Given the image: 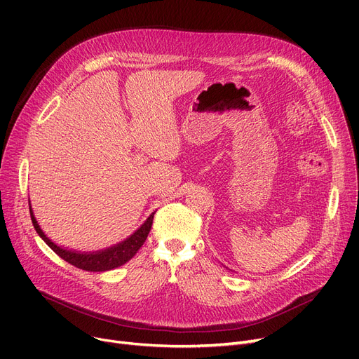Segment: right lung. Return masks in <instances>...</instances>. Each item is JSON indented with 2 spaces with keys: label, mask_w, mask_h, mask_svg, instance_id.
<instances>
[{
  "label": "right lung",
  "mask_w": 359,
  "mask_h": 359,
  "mask_svg": "<svg viewBox=\"0 0 359 359\" xmlns=\"http://www.w3.org/2000/svg\"><path fill=\"white\" fill-rule=\"evenodd\" d=\"M29 208H30V217H32L33 227H34L36 233L39 234L41 238L48 244V246L60 257H62L65 262L71 263V265H74L75 268H80V269L88 271V272L111 271V269L125 265L126 262H129L132 257H134L137 255V252L141 249L144 241L147 240L148 233L151 230V225H153L154 214H156V211H154L144 221V224L138 230H135L121 243H116L110 248H106V249H102L97 252H79V250L67 249L64 246H58V244L53 243L43 233L41 225L37 224V219L32 210L30 201H29Z\"/></svg>",
  "instance_id": "obj_1"
}]
</instances>
